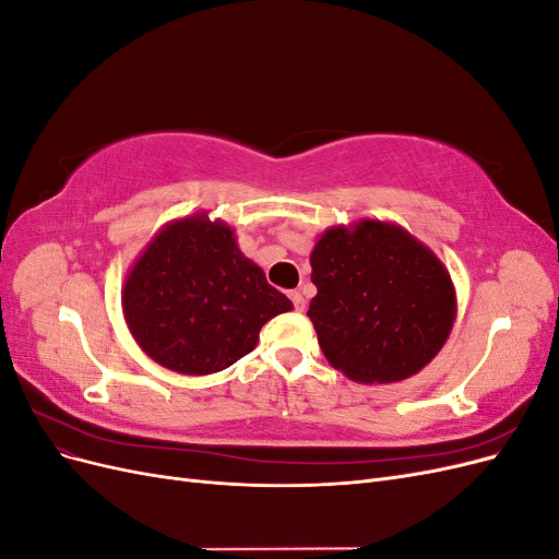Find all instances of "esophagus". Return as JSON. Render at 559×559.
I'll return each instance as SVG.
<instances>
[{"mask_svg": "<svg viewBox=\"0 0 559 559\" xmlns=\"http://www.w3.org/2000/svg\"><path fill=\"white\" fill-rule=\"evenodd\" d=\"M289 298H292V302H294L296 312H302V310H306V298H302V294H300V292H289Z\"/></svg>", "mask_w": 559, "mask_h": 559, "instance_id": "34e87169", "label": "esophagus"}]
</instances>
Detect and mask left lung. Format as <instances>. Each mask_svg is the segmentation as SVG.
<instances>
[{"label": "left lung", "mask_w": 559, "mask_h": 559, "mask_svg": "<svg viewBox=\"0 0 559 559\" xmlns=\"http://www.w3.org/2000/svg\"><path fill=\"white\" fill-rule=\"evenodd\" d=\"M310 302L329 364L366 384L419 373L454 324L456 296L436 253L408 230L378 218L333 226L317 240Z\"/></svg>", "instance_id": "obj_1"}]
</instances>
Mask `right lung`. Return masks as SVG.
Masks as SVG:
<instances>
[{
    "instance_id": "right-lung-1",
    "label": "right lung",
    "mask_w": 559,
    "mask_h": 559,
    "mask_svg": "<svg viewBox=\"0 0 559 559\" xmlns=\"http://www.w3.org/2000/svg\"><path fill=\"white\" fill-rule=\"evenodd\" d=\"M123 314L138 345L181 376H210L259 343L294 306L249 261L224 222L193 214L165 226L123 284Z\"/></svg>"
}]
</instances>
